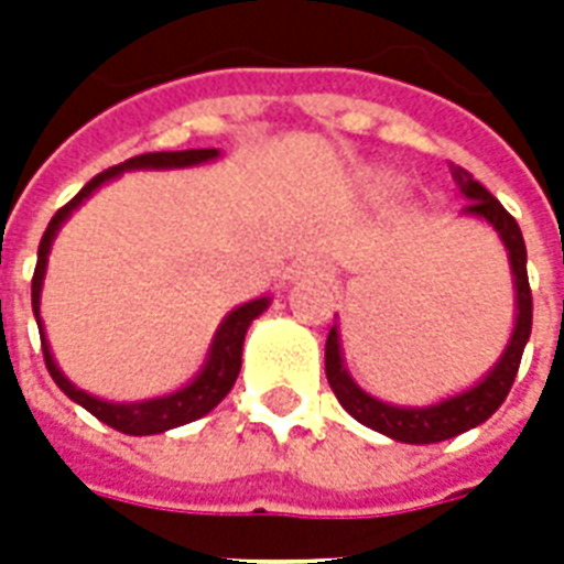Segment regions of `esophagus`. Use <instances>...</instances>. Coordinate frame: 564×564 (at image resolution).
<instances>
[{"label": "esophagus", "instance_id": "obj_1", "mask_svg": "<svg viewBox=\"0 0 564 564\" xmlns=\"http://www.w3.org/2000/svg\"><path fill=\"white\" fill-rule=\"evenodd\" d=\"M302 274H307V278H329V269L323 262H305Z\"/></svg>", "mask_w": 564, "mask_h": 564}]
</instances>
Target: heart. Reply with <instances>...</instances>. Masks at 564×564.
I'll use <instances>...</instances> for the list:
<instances>
[{
    "label": "heart",
    "instance_id": "heart-1",
    "mask_svg": "<svg viewBox=\"0 0 564 564\" xmlns=\"http://www.w3.org/2000/svg\"><path fill=\"white\" fill-rule=\"evenodd\" d=\"M371 184L378 186V189H387V186L392 184V177L387 172H378V174H371Z\"/></svg>",
    "mask_w": 564,
    "mask_h": 564
}]
</instances>
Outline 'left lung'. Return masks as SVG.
Returning <instances> with one entry per match:
<instances>
[{
	"instance_id": "8db88e82",
	"label": "left lung",
	"mask_w": 564,
	"mask_h": 564,
	"mask_svg": "<svg viewBox=\"0 0 564 564\" xmlns=\"http://www.w3.org/2000/svg\"><path fill=\"white\" fill-rule=\"evenodd\" d=\"M449 174L459 186L462 198H465L462 217L489 223L501 238L505 250H508L513 293H517L513 295V307L517 311H513V332H510L508 347L501 350L496 366L489 368L484 378L468 390L447 395V399H441L435 404H411L408 408V404L380 402L350 378V371L344 366L338 326H332L329 338H326V378H329L335 399L341 402L344 411L354 420L375 429L380 435L392 437V441H402V444H437V441H447V437L468 432L474 425L486 423L501 408V402L508 399L525 341L532 335V290H529V274H525V241H522L520 226L484 184L474 181L471 172H465L462 165L449 162Z\"/></svg>"
}]
</instances>
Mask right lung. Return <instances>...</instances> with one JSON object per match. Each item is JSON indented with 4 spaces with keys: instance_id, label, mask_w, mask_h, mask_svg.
I'll use <instances>...</instances> for the list:
<instances>
[{
    "instance_id": "obj_1",
    "label": "right lung",
    "mask_w": 564,
    "mask_h": 564,
    "mask_svg": "<svg viewBox=\"0 0 564 564\" xmlns=\"http://www.w3.org/2000/svg\"><path fill=\"white\" fill-rule=\"evenodd\" d=\"M220 156L217 148H193V150H162V153H141L132 160L111 165L108 172L96 174L90 184L80 189L78 196L72 198L68 205L56 210L54 220L47 223V229L42 235V245H39V262H35V274H32V311H35V323H39V335H42V350H44V366L51 371V378L59 390L66 392L72 402H78L84 411H90L96 420H102L105 425H111L123 435H160L177 425H186L198 420V416L210 414L217 404L229 395L235 387V378L241 371V350H245V335L250 329V323L271 305V295H259L250 299L245 305L232 307L223 323L210 338L208 356H205V366L198 368V375L189 383H184L181 390L169 392V395H156V399H144V402H108L99 395H90L87 390L75 387L72 380L59 371L54 354H51V344L44 338V323H42V286L44 274H47V257H51V247L59 232V226L75 214V210L87 202V198L105 186L108 181H115L123 172H139V169H193V165H205Z\"/></svg>"
}]
</instances>
